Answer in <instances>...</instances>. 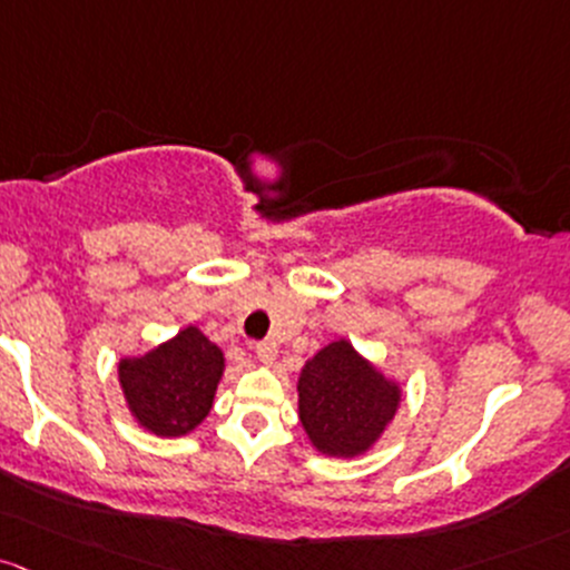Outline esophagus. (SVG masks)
Masks as SVG:
<instances>
[{"label":"esophagus","mask_w":570,"mask_h":570,"mask_svg":"<svg viewBox=\"0 0 570 570\" xmlns=\"http://www.w3.org/2000/svg\"><path fill=\"white\" fill-rule=\"evenodd\" d=\"M254 354H256V360L265 362V365H271V362L275 360V354H278V348H275L273 341H259L254 346Z\"/></svg>","instance_id":"1"}]
</instances>
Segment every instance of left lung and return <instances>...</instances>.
Here are the masks:
<instances>
[{
  "label": "left lung",
  "instance_id": "left-lung-1",
  "mask_svg": "<svg viewBox=\"0 0 570 570\" xmlns=\"http://www.w3.org/2000/svg\"><path fill=\"white\" fill-rule=\"evenodd\" d=\"M297 392L305 433L318 452L333 458L365 452L400 403L397 386L373 371L346 341L330 343L305 365Z\"/></svg>",
  "mask_w": 570,
  "mask_h": 570
}]
</instances>
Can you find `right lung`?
<instances>
[{"label":"right lung","instance_id":"obj_1","mask_svg":"<svg viewBox=\"0 0 570 570\" xmlns=\"http://www.w3.org/2000/svg\"><path fill=\"white\" fill-rule=\"evenodd\" d=\"M224 371L222 348L197 327L140 360L118 365L124 395L142 428L156 435H184L208 416Z\"/></svg>","mask_w":570,"mask_h":570}]
</instances>
